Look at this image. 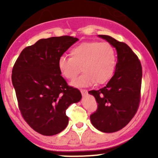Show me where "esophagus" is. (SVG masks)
Instances as JSON below:
<instances>
[{
    "label": "esophagus",
    "mask_w": 158,
    "mask_h": 158,
    "mask_svg": "<svg viewBox=\"0 0 158 158\" xmlns=\"http://www.w3.org/2000/svg\"><path fill=\"white\" fill-rule=\"evenodd\" d=\"M80 92H81V93H82V95H86V93H87V90H85V89H81Z\"/></svg>",
    "instance_id": "34e87169"
}]
</instances>
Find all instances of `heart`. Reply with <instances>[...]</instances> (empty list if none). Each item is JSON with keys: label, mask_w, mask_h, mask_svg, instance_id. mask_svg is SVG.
<instances>
[{"label": "heart", "mask_w": 158, "mask_h": 158, "mask_svg": "<svg viewBox=\"0 0 158 158\" xmlns=\"http://www.w3.org/2000/svg\"><path fill=\"white\" fill-rule=\"evenodd\" d=\"M70 56L71 57L61 56L57 65L62 76L69 80L74 79L82 67L84 73L70 83L74 87L82 88L90 86L95 82H107L115 70L117 54L109 43H82L70 50Z\"/></svg>", "instance_id": "b5f03b06"}]
</instances>
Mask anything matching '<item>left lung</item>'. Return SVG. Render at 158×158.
I'll return each mask as SVG.
<instances>
[{
  "instance_id": "1",
  "label": "left lung",
  "mask_w": 158,
  "mask_h": 158,
  "mask_svg": "<svg viewBox=\"0 0 158 158\" xmlns=\"http://www.w3.org/2000/svg\"><path fill=\"white\" fill-rule=\"evenodd\" d=\"M98 36L116 49L118 60L114 76L107 85L89 92L98 104L90 120L100 131L112 133L126 126L138 111L142 68L138 56L126 44L107 35Z\"/></svg>"
}]
</instances>
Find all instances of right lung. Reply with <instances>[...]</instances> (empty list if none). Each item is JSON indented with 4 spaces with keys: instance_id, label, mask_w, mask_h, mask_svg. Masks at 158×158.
Here are the masks:
<instances>
[{
    "instance_id": "1",
    "label": "right lung",
    "mask_w": 158,
    "mask_h": 158,
    "mask_svg": "<svg viewBox=\"0 0 158 158\" xmlns=\"http://www.w3.org/2000/svg\"><path fill=\"white\" fill-rule=\"evenodd\" d=\"M79 40L69 36L39 40L22 50L12 70L18 106L27 123L46 136L63 131L66 111L79 102V89L69 86L58 69V59Z\"/></svg>"
}]
</instances>
